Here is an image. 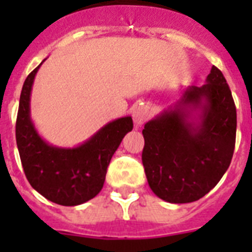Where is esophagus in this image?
Masks as SVG:
<instances>
[{"mask_svg":"<svg viewBox=\"0 0 252 252\" xmlns=\"http://www.w3.org/2000/svg\"><path fill=\"white\" fill-rule=\"evenodd\" d=\"M132 116L136 126H142L149 119V107L145 104H136L132 110Z\"/></svg>","mask_w":252,"mask_h":252,"instance_id":"obj_1","label":"esophagus"}]
</instances>
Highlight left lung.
Segmentation results:
<instances>
[{
  "label": "left lung",
  "mask_w": 252,
  "mask_h": 252,
  "mask_svg": "<svg viewBox=\"0 0 252 252\" xmlns=\"http://www.w3.org/2000/svg\"><path fill=\"white\" fill-rule=\"evenodd\" d=\"M237 110L222 72L212 66L203 86L184 89L178 102L142 129V165L152 191L167 203L205 196L230 166Z\"/></svg>",
  "instance_id": "8db88e82"
}]
</instances>
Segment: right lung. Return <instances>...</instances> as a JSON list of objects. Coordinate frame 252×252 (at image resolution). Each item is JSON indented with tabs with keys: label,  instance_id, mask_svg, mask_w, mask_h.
I'll list each match as a JSON object with an SVG mask.
<instances>
[{
	"label": "right lung",
	"instance_id": "1",
	"mask_svg": "<svg viewBox=\"0 0 252 252\" xmlns=\"http://www.w3.org/2000/svg\"><path fill=\"white\" fill-rule=\"evenodd\" d=\"M40 65L30 73L22 87L15 124L17 146L26 178L33 189L52 203L74 207L100 192L111 158L124 136L132 130L133 122L126 116L107 123L74 148L48 144L37 133L30 112L31 90Z\"/></svg>",
	"mask_w": 252,
	"mask_h": 252
}]
</instances>
